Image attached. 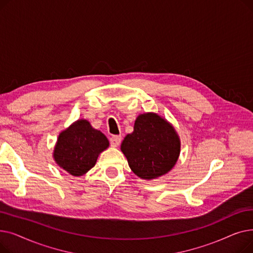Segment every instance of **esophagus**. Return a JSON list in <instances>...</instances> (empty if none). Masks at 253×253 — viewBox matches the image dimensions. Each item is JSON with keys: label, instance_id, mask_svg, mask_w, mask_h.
<instances>
[{"label": "esophagus", "instance_id": "1", "mask_svg": "<svg viewBox=\"0 0 253 253\" xmlns=\"http://www.w3.org/2000/svg\"><path fill=\"white\" fill-rule=\"evenodd\" d=\"M111 144L113 145V147H115V148H117V147H119V144L121 143V140H122V137L120 136V135H114V136H112L111 137Z\"/></svg>", "mask_w": 253, "mask_h": 253}]
</instances>
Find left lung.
Masks as SVG:
<instances>
[{
	"mask_svg": "<svg viewBox=\"0 0 253 253\" xmlns=\"http://www.w3.org/2000/svg\"><path fill=\"white\" fill-rule=\"evenodd\" d=\"M121 151L133 173L152 180L174 167L180 154V139L175 128L156 113L140 114L133 132L122 141Z\"/></svg>",
	"mask_w": 253,
	"mask_h": 253,
	"instance_id": "left-lung-1",
	"label": "left lung"
}]
</instances>
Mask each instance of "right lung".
Returning <instances> with one entry per match:
<instances>
[{
    "label": "right lung",
    "mask_w": 253,
    "mask_h": 253,
    "mask_svg": "<svg viewBox=\"0 0 253 253\" xmlns=\"http://www.w3.org/2000/svg\"><path fill=\"white\" fill-rule=\"evenodd\" d=\"M110 142L89 121L79 119L61 131L53 151L55 163L73 176H82L94 167L97 158Z\"/></svg>",
    "instance_id": "1"
}]
</instances>
